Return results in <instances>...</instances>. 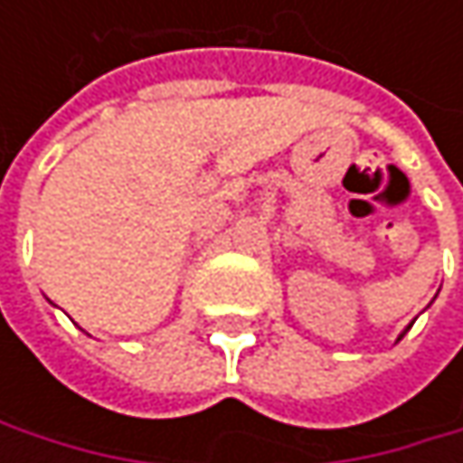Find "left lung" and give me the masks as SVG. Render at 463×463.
Segmentation results:
<instances>
[{"mask_svg":"<svg viewBox=\"0 0 463 463\" xmlns=\"http://www.w3.org/2000/svg\"><path fill=\"white\" fill-rule=\"evenodd\" d=\"M400 337H402V335H400Z\"/></svg>","mask_w":463,"mask_h":463,"instance_id":"8db88e82","label":"left lung"}]
</instances>
